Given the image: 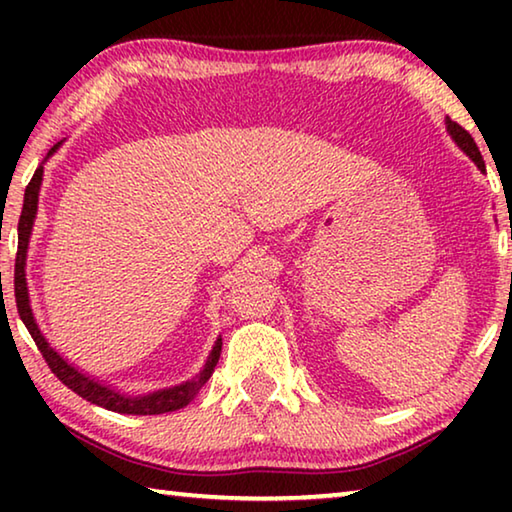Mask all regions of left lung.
<instances>
[{"label":"left lung","instance_id":"8db88e82","mask_svg":"<svg viewBox=\"0 0 512 512\" xmlns=\"http://www.w3.org/2000/svg\"><path fill=\"white\" fill-rule=\"evenodd\" d=\"M445 126H447V133L452 135V140L456 142L458 149H461L465 155H470V160L476 164V167H479V171L485 173V162H483L481 153H479V146H476V142L472 140V135L449 117H445Z\"/></svg>","mask_w":512,"mask_h":512}]
</instances>
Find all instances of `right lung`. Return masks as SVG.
Listing matches in <instances>:
<instances>
[{"label": "right lung", "mask_w": 512, "mask_h": 512, "mask_svg": "<svg viewBox=\"0 0 512 512\" xmlns=\"http://www.w3.org/2000/svg\"><path fill=\"white\" fill-rule=\"evenodd\" d=\"M60 144L63 142L51 146L47 158L40 162V167L36 169V173H33L31 183L27 185V192H24L20 223H17V257H15L17 314H20L22 323L27 325L31 339L36 341L38 350L42 352V357H45V361L49 363L51 372H54V375L63 381L67 388H72L76 395H81L83 400L103 406V409H108V411L124 413V415H160V413L183 409V406L192 402L198 395V391H201V388L207 384V379L212 377L216 363H219V357H221V345H223L221 336L214 341L212 352L207 354L205 366L198 370L196 377L183 381V384L160 388V391H151L146 395H128L124 391H119L117 386L106 384V381L92 377V375H88V372H83L81 368H76L74 363H69L63 354H60L54 345L47 341V336L42 334V329L38 327V320H36V316H33L31 298H29L27 255H29L33 223H36V214H38V196H40L42 176H45V162L58 151Z\"/></svg>", "instance_id": "1"}]
</instances>
